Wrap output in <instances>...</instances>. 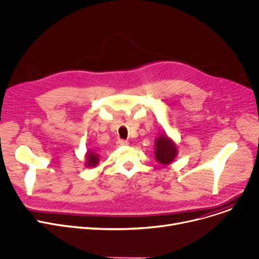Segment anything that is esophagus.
I'll list each match as a JSON object with an SVG mask.
<instances>
[{"mask_svg":"<svg viewBox=\"0 0 259 259\" xmlns=\"http://www.w3.org/2000/svg\"><path fill=\"white\" fill-rule=\"evenodd\" d=\"M117 145L118 146H126V145H128V142L125 140H118Z\"/></svg>","mask_w":259,"mask_h":259,"instance_id":"obj_1","label":"esophagus"}]
</instances>
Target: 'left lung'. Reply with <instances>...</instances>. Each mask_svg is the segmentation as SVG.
Instances as JSON below:
<instances>
[{
  "instance_id": "1",
  "label": "left lung",
  "mask_w": 259,
  "mask_h": 259,
  "mask_svg": "<svg viewBox=\"0 0 259 259\" xmlns=\"http://www.w3.org/2000/svg\"><path fill=\"white\" fill-rule=\"evenodd\" d=\"M178 155V144L163 131L155 140V159L161 165L171 164Z\"/></svg>"
}]
</instances>
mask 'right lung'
Wrapping results in <instances>:
<instances>
[{"mask_svg":"<svg viewBox=\"0 0 259 259\" xmlns=\"http://www.w3.org/2000/svg\"><path fill=\"white\" fill-rule=\"evenodd\" d=\"M85 162L84 165L88 167V168H92V167H96L97 164L100 161V157L98 154H96L95 151L88 149L87 153H85Z\"/></svg>","mask_w":259,"mask_h":259,"instance_id":"obj_1","label":"right lung"}]
</instances>
